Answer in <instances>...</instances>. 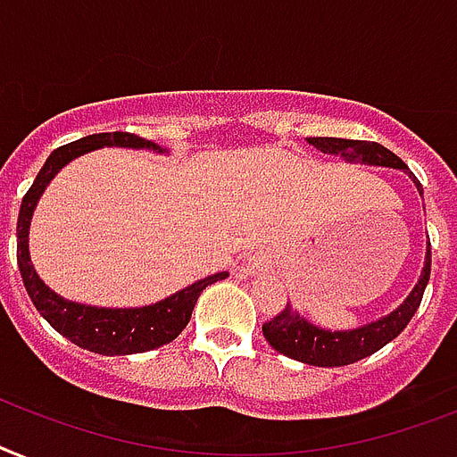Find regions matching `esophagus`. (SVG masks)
Returning <instances> with one entry per match:
<instances>
[{"instance_id": "obj_1", "label": "esophagus", "mask_w": 457, "mask_h": 457, "mask_svg": "<svg viewBox=\"0 0 457 457\" xmlns=\"http://www.w3.org/2000/svg\"><path fill=\"white\" fill-rule=\"evenodd\" d=\"M272 270V261L267 258V255H253V258H248V262L241 267V274L246 277V274H262L270 272Z\"/></svg>"}]
</instances>
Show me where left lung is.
Returning a JSON list of instances; mask_svg holds the SVG:
<instances>
[{
	"instance_id": "8db88e82",
	"label": "left lung",
	"mask_w": 457,
	"mask_h": 457,
	"mask_svg": "<svg viewBox=\"0 0 457 457\" xmlns=\"http://www.w3.org/2000/svg\"><path fill=\"white\" fill-rule=\"evenodd\" d=\"M310 145H314L324 154H340L350 164L387 166V169H403L406 173H411L409 166L380 143L347 138H310ZM413 183L422 196V185L415 180V176ZM429 267H432V251L428 246L420 279L409 293V298L403 300L395 312L380 317L378 321H370V324L352 328V331H328V328L310 324L305 317L293 312L291 305H287V310H281L277 317L262 324V336L279 354L295 359V361L310 363V366L331 369V366H347V363H354L363 357H370L373 352L385 347L389 340H395L409 326L413 314L418 312L422 293H425V287L429 281Z\"/></svg>"
}]
</instances>
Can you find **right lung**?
<instances>
[{"mask_svg":"<svg viewBox=\"0 0 457 457\" xmlns=\"http://www.w3.org/2000/svg\"><path fill=\"white\" fill-rule=\"evenodd\" d=\"M100 147H133V150H152L166 152L157 143L145 140L136 133L114 131V133H94L87 138L74 140L70 145H62L58 150L48 154L46 164L37 173L35 183L25 192L21 213H18V270L23 277L25 291H28L32 305L37 312L54 326L62 337H68L70 343L79 345L81 350L105 354V357H124V354H140V352L157 350L162 345L176 340L183 328L187 326L195 310L196 298L202 295L206 287L213 281H220L228 277V272L211 274L206 279L195 281L192 287L173 293L169 298L159 300L154 305L145 307H129V310H112V307H91L79 305L72 300H65L62 295L54 293L39 279L35 267L29 262L28 248V232L29 220L35 213V206L39 202L46 185L54 180V176L72 159L81 157L91 150Z\"/></svg>","mask_w":457,"mask_h":457,"instance_id":"obj_1","label":"right lung"}]
</instances>
